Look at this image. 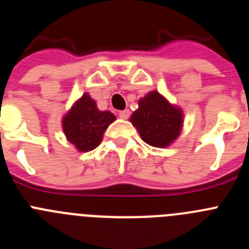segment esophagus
<instances>
[{"mask_svg": "<svg viewBox=\"0 0 249 249\" xmlns=\"http://www.w3.org/2000/svg\"><path fill=\"white\" fill-rule=\"evenodd\" d=\"M118 116H120V118H122V120H127V118L129 117V111L128 109H123V111H120L118 112Z\"/></svg>", "mask_w": 249, "mask_h": 249, "instance_id": "obj_1", "label": "esophagus"}]
</instances>
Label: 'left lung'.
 Returning <instances> with one entry per match:
<instances>
[{
	"mask_svg": "<svg viewBox=\"0 0 249 249\" xmlns=\"http://www.w3.org/2000/svg\"><path fill=\"white\" fill-rule=\"evenodd\" d=\"M138 109L131 116L132 124L141 138L153 147H167L178 137L183 123L182 111L152 91L138 102Z\"/></svg>",
	"mask_w": 249,
	"mask_h": 249,
	"instance_id": "1",
	"label": "left lung"
}]
</instances>
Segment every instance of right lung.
Here are the masks:
<instances>
[{
  "label": "right lung",
  "mask_w": 249,
  "mask_h": 249,
  "mask_svg": "<svg viewBox=\"0 0 249 249\" xmlns=\"http://www.w3.org/2000/svg\"><path fill=\"white\" fill-rule=\"evenodd\" d=\"M114 120L111 112L100 111L89 94L85 93L63 117V132L78 151L89 152L98 147L103 133Z\"/></svg>",
  "instance_id": "add662e5"
}]
</instances>
